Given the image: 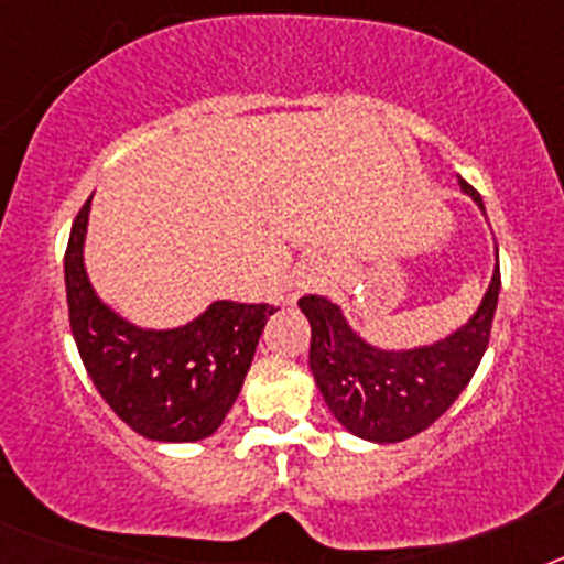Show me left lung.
I'll list each match as a JSON object with an SVG mask.
<instances>
[{
    "instance_id": "8db88e82",
    "label": "left lung",
    "mask_w": 564,
    "mask_h": 564,
    "mask_svg": "<svg viewBox=\"0 0 564 564\" xmlns=\"http://www.w3.org/2000/svg\"><path fill=\"white\" fill-rule=\"evenodd\" d=\"M460 188L482 208L475 186L460 181ZM497 293L500 265L480 311L466 327L432 347L406 352L376 350L364 344L327 299H299V307L311 322L313 378L336 421L352 435L376 443L406 441L432 426L480 367L491 338Z\"/></svg>"
}]
</instances>
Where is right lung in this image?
<instances>
[{"instance_id": "1", "label": "right lung", "mask_w": 564, "mask_h": 564, "mask_svg": "<svg viewBox=\"0 0 564 564\" xmlns=\"http://www.w3.org/2000/svg\"><path fill=\"white\" fill-rule=\"evenodd\" d=\"M89 200L64 251L69 330L104 401L149 441L186 443L214 435L237 401L271 305L214 302L181 330H141L98 302L84 273Z\"/></svg>"}]
</instances>
